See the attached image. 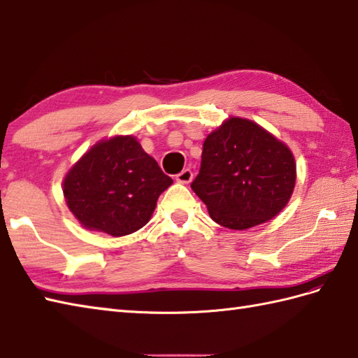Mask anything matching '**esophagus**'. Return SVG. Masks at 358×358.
<instances>
[{
	"instance_id": "esophagus-1",
	"label": "esophagus",
	"mask_w": 358,
	"mask_h": 358,
	"mask_svg": "<svg viewBox=\"0 0 358 358\" xmlns=\"http://www.w3.org/2000/svg\"><path fill=\"white\" fill-rule=\"evenodd\" d=\"M192 177H194L192 171L189 169V167H186V169H183V171H181L180 173L175 175V180H177L178 183H185V185H186V183H191Z\"/></svg>"
}]
</instances>
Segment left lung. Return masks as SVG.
Wrapping results in <instances>:
<instances>
[{"mask_svg": "<svg viewBox=\"0 0 358 358\" xmlns=\"http://www.w3.org/2000/svg\"><path fill=\"white\" fill-rule=\"evenodd\" d=\"M295 186V162L283 143L254 121L231 118L208 135L192 191L215 223L235 231L268 222Z\"/></svg>", "mask_w": 358, "mask_h": 358, "instance_id": "8db88e82", "label": "left lung"}]
</instances>
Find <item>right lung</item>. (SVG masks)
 <instances>
[{"label": "right lung", "instance_id": "add662e5", "mask_svg": "<svg viewBox=\"0 0 358 358\" xmlns=\"http://www.w3.org/2000/svg\"><path fill=\"white\" fill-rule=\"evenodd\" d=\"M171 185L134 136H115L83 155L64 178L63 192L83 226L123 237L149 222L159 194Z\"/></svg>", "mask_w": 358, "mask_h": 358}]
</instances>
